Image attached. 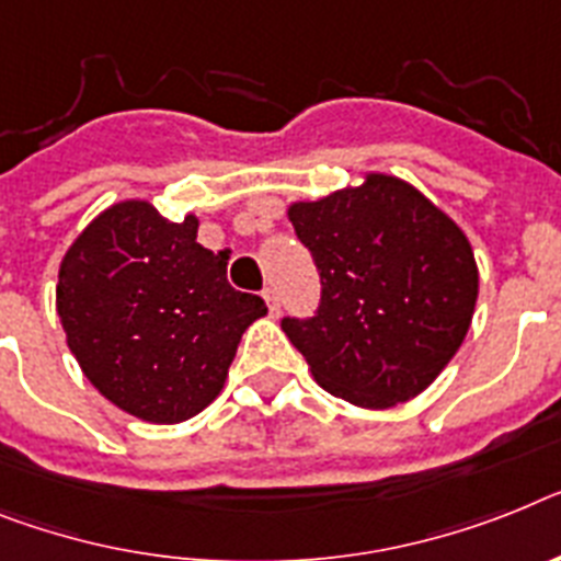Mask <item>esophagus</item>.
I'll list each match as a JSON object with an SVG mask.
<instances>
[{
    "mask_svg": "<svg viewBox=\"0 0 561 561\" xmlns=\"http://www.w3.org/2000/svg\"><path fill=\"white\" fill-rule=\"evenodd\" d=\"M265 302H267V310H271V317H279V294H276V290L273 288H267L265 290Z\"/></svg>",
    "mask_w": 561,
    "mask_h": 561,
    "instance_id": "esophagus-1",
    "label": "esophagus"
}]
</instances>
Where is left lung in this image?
I'll return each instance as SVG.
<instances>
[{
    "instance_id": "obj_1",
    "label": "left lung",
    "mask_w": 561,
    "mask_h": 561,
    "mask_svg": "<svg viewBox=\"0 0 561 561\" xmlns=\"http://www.w3.org/2000/svg\"><path fill=\"white\" fill-rule=\"evenodd\" d=\"M288 219L322 276L313 319L282 331L331 397L385 411L448 368L473 322L479 267L439 205L393 173H365Z\"/></svg>"
}]
</instances>
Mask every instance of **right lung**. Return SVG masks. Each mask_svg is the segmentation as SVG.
Masks as SVG:
<instances>
[{"label":"right lung","mask_w":561,"mask_h":561,"mask_svg":"<svg viewBox=\"0 0 561 561\" xmlns=\"http://www.w3.org/2000/svg\"><path fill=\"white\" fill-rule=\"evenodd\" d=\"M148 199L113 202L59 262L56 313L88 382L150 425L196 416L225 388L242 333L267 313L228 285V256Z\"/></svg>","instance_id":"add662e5"}]
</instances>
